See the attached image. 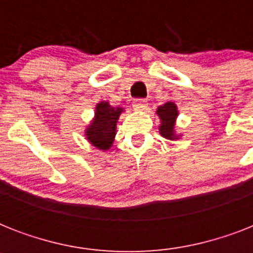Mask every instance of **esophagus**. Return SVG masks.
<instances>
[{"mask_svg":"<svg viewBox=\"0 0 253 253\" xmlns=\"http://www.w3.org/2000/svg\"><path fill=\"white\" fill-rule=\"evenodd\" d=\"M147 105H148V102H147V99L144 98H136L134 99V102H132V106H134V109H136V110H144L147 107Z\"/></svg>","mask_w":253,"mask_h":253,"instance_id":"esophagus-1","label":"esophagus"}]
</instances>
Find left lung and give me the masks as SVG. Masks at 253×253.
<instances>
[{
  "mask_svg": "<svg viewBox=\"0 0 253 253\" xmlns=\"http://www.w3.org/2000/svg\"><path fill=\"white\" fill-rule=\"evenodd\" d=\"M158 114L162 119L160 134L166 139H177L174 135V121L177 117V107L173 102H167L158 109Z\"/></svg>",
  "mask_w": 253,
  "mask_h": 253,
  "instance_id": "obj_1",
  "label": "left lung"
}]
</instances>
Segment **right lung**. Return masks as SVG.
I'll use <instances>...</instances> for the list:
<instances>
[{"instance_id": "right-lung-1", "label": "right lung", "mask_w": 253, "mask_h": 253, "mask_svg": "<svg viewBox=\"0 0 253 253\" xmlns=\"http://www.w3.org/2000/svg\"><path fill=\"white\" fill-rule=\"evenodd\" d=\"M121 111V107H111L107 102L98 103L95 107V118L87 127L86 136L98 150H109L113 144Z\"/></svg>"}]
</instances>
